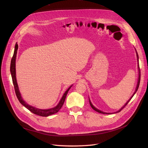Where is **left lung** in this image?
Instances as JSON below:
<instances>
[{"instance_id":"1","label":"left lung","mask_w":148,"mask_h":148,"mask_svg":"<svg viewBox=\"0 0 148 148\" xmlns=\"http://www.w3.org/2000/svg\"><path fill=\"white\" fill-rule=\"evenodd\" d=\"M135 50H136V49H135ZM136 55H137V61L138 62V54H137V51H136ZM138 81H137V86H136V90H135V92H134V94H133V95H132L131 97V98L128 99V101L125 104V105H123V106L121 108V109H119L118 111H117V112H114L113 113H118V112H121V110H122V109H123V108H124L125 107V106H126V105L128 103V102L130 101L131 99V98H133V97L134 95V94H136V92H137V90H138V86H139V84H140V68H139V64H138ZM89 104H90V106H91V107L93 108V109H94V110H95L96 112H98V113H103V114H112V113H106V112H103V111H101V110H99V109H98V108H97L95 107H94V105H93L92 104V103H91V101H90V98H89Z\"/></svg>"}]
</instances>
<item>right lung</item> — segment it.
Segmentation results:
<instances>
[{
    "mask_svg": "<svg viewBox=\"0 0 148 148\" xmlns=\"http://www.w3.org/2000/svg\"><path fill=\"white\" fill-rule=\"evenodd\" d=\"M18 44L17 42L15 44V49H14V54L12 58L11 59V66H10V71H11V76H12V83L14 84V89H15V94H16V96L18 99V101H20V103L23 105L26 108H27L29 110H30L31 112H32L33 113L36 114V115H39L41 116H44V117H47V116H49L50 115H51L53 114L56 113H58L60 108H62V106H63L65 100L66 98V97L67 95L68 92L69 91V90L70 89L72 86L73 84L71 85V86L68 88V89L65 92V93L64 94L63 96L61 98L60 100L59 101V102L58 103V104H57L56 106H55L54 107L49 108V109H40V108H38L36 107H35L34 106H30L28 104H27L24 100L23 99V98L21 95V94L19 90V88H18V84L17 82V79H16V70H15V60H16V56H17V50H18Z\"/></svg>",
    "mask_w": 148,
    "mask_h": 148,
    "instance_id": "add662e5",
    "label": "right lung"
}]
</instances>
